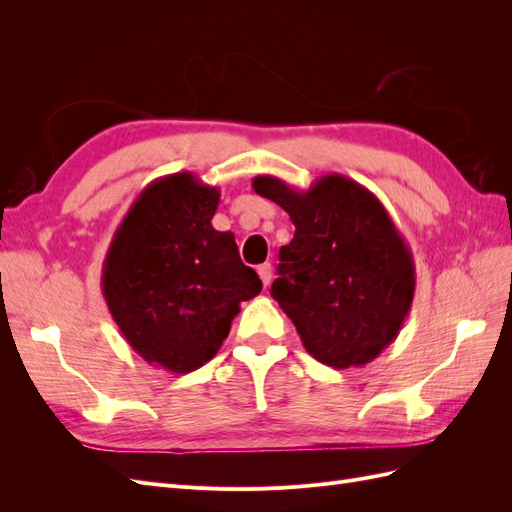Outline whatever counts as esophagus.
<instances>
[{"mask_svg": "<svg viewBox=\"0 0 512 512\" xmlns=\"http://www.w3.org/2000/svg\"><path fill=\"white\" fill-rule=\"evenodd\" d=\"M258 275H260V280H262V284H265V286H269V282H271V277H273V269H271V262H262V265L258 267Z\"/></svg>", "mask_w": 512, "mask_h": 512, "instance_id": "esophagus-1", "label": "esophagus"}]
</instances>
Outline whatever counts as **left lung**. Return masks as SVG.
I'll list each match as a JSON object with an SVG mask.
<instances>
[{"instance_id": "1", "label": "left lung", "mask_w": 512, "mask_h": 512, "mask_svg": "<svg viewBox=\"0 0 512 512\" xmlns=\"http://www.w3.org/2000/svg\"><path fill=\"white\" fill-rule=\"evenodd\" d=\"M252 188L297 228L280 250L271 294L305 350L333 369L374 361L399 335L416 288L412 252L389 211L339 173L303 192L271 175L254 177Z\"/></svg>"}]
</instances>
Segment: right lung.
Segmentation results:
<instances>
[{"mask_svg": "<svg viewBox=\"0 0 512 512\" xmlns=\"http://www.w3.org/2000/svg\"><path fill=\"white\" fill-rule=\"evenodd\" d=\"M220 190L194 173L151 181L115 230L102 294L121 335L149 365L190 374L218 354L241 301L262 282L232 232L211 220Z\"/></svg>", "mask_w": 512, "mask_h": 512, "instance_id": "add662e5", "label": "right lung"}]
</instances>
